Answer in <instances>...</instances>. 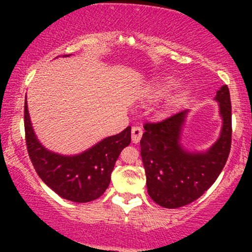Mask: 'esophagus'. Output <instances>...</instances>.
Listing matches in <instances>:
<instances>
[{
    "mask_svg": "<svg viewBox=\"0 0 252 252\" xmlns=\"http://www.w3.org/2000/svg\"><path fill=\"white\" fill-rule=\"evenodd\" d=\"M143 130L141 126H132L131 129V141L134 143H138L140 142L141 137H142Z\"/></svg>",
    "mask_w": 252,
    "mask_h": 252,
    "instance_id": "esophagus-1",
    "label": "esophagus"
}]
</instances>
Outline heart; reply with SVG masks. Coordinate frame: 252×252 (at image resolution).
Wrapping results in <instances>:
<instances>
[{"label":"heart","mask_w":252,"mask_h":252,"mask_svg":"<svg viewBox=\"0 0 252 252\" xmlns=\"http://www.w3.org/2000/svg\"><path fill=\"white\" fill-rule=\"evenodd\" d=\"M176 85V80L173 77H163L162 79H160L158 82H156L152 88V96L155 98H160L166 96L167 94H169V91ZM185 97V92H179L178 94L173 96L172 99L169 102L170 108H174L178 106L179 104Z\"/></svg>","instance_id":"1"}]
</instances>
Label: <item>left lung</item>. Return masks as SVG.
<instances>
[{
	"instance_id": "left-lung-1",
	"label": "left lung",
	"mask_w": 252,
	"mask_h": 252,
	"mask_svg": "<svg viewBox=\"0 0 252 252\" xmlns=\"http://www.w3.org/2000/svg\"><path fill=\"white\" fill-rule=\"evenodd\" d=\"M221 130L218 140L205 152H189L182 146L181 132L189 110L156 123H146L141 138L150 198L166 209L189 205L204 194L217 180L231 149V100L227 85L217 91Z\"/></svg>"
}]
</instances>
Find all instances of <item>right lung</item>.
I'll return each instance as SVG.
<instances>
[{
    "label": "right lung",
    "mask_w": 252,
    "mask_h": 252,
    "mask_svg": "<svg viewBox=\"0 0 252 252\" xmlns=\"http://www.w3.org/2000/svg\"><path fill=\"white\" fill-rule=\"evenodd\" d=\"M25 131L28 154L37 175L58 195L74 202L92 201L105 192L118 156L131 141V128L128 126L80 154L62 155L51 152L40 143L34 132L27 99L25 100Z\"/></svg>",
    "instance_id": "1"
}]
</instances>
